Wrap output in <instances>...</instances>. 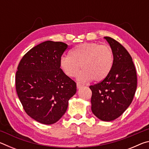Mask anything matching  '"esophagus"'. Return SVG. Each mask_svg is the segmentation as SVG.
Masks as SVG:
<instances>
[{
  "instance_id": "34e87169",
  "label": "esophagus",
  "mask_w": 149,
  "mask_h": 149,
  "mask_svg": "<svg viewBox=\"0 0 149 149\" xmlns=\"http://www.w3.org/2000/svg\"><path fill=\"white\" fill-rule=\"evenodd\" d=\"M83 87V85L81 84L80 83H77V89H80V88H81Z\"/></svg>"
}]
</instances>
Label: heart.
<instances>
[{
  "label": "heart",
  "mask_w": 149,
  "mask_h": 149,
  "mask_svg": "<svg viewBox=\"0 0 149 149\" xmlns=\"http://www.w3.org/2000/svg\"><path fill=\"white\" fill-rule=\"evenodd\" d=\"M114 64L113 54L109 47L95 42H85L77 45L60 60V65L67 76H75L77 79L85 82L93 79L96 82L104 80L109 74Z\"/></svg>",
  "instance_id": "heart-1"
}]
</instances>
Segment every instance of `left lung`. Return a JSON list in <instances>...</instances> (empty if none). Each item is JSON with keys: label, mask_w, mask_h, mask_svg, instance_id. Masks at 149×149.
Instances as JSON below:
<instances>
[{"label": "left lung", "mask_w": 149, "mask_h": 149, "mask_svg": "<svg viewBox=\"0 0 149 149\" xmlns=\"http://www.w3.org/2000/svg\"><path fill=\"white\" fill-rule=\"evenodd\" d=\"M104 38L112 49L114 64L104 80L89 88L93 114L100 120L110 122L120 117L132 103L137 89V73L127 50L114 39Z\"/></svg>", "instance_id": "8db88e82"}]
</instances>
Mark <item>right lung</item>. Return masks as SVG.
Instances as JSON below:
<instances>
[{
  "mask_svg": "<svg viewBox=\"0 0 149 149\" xmlns=\"http://www.w3.org/2000/svg\"><path fill=\"white\" fill-rule=\"evenodd\" d=\"M68 45L47 41L22 58L16 74L17 96L24 110L46 125L58 122L66 112L76 84L60 68V60Z\"/></svg>",
  "mask_w": 149,
  "mask_h": 149,
  "instance_id": "right-lung-1",
  "label": "right lung"
}]
</instances>
